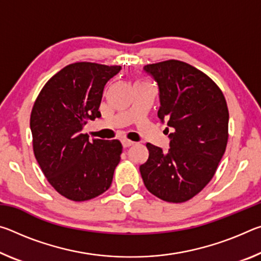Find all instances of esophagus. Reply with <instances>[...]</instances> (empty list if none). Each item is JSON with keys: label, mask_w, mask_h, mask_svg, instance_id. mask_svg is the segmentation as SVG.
Wrapping results in <instances>:
<instances>
[{"label": "esophagus", "mask_w": 261, "mask_h": 261, "mask_svg": "<svg viewBox=\"0 0 261 261\" xmlns=\"http://www.w3.org/2000/svg\"><path fill=\"white\" fill-rule=\"evenodd\" d=\"M122 145H123V147L126 148V147L132 146V145H135V141H131V140H127V139H123L122 140Z\"/></svg>", "instance_id": "1"}]
</instances>
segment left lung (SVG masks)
<instances>
[{
	"label": "left lung",
	"instance_id": "left-lung-1",
	"mask_svg": "<svg viewBox=\"0 0 261 261\" xmlns=\"http://www.w3.org/2000/svg\"><path fill=\"white\" fill-rule=\"evenodd\" d=\"M144 70L158 83V116L173 132L168 152L146 144L149 155L139 167L141 177L148 191L160 199L188 201L213 178L226 152V99L207 74L185 62L168 60L145 65Z\"/></svg>",
	"mask_w": 261,
	"mask_h": 261
}]
</instances>
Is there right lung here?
I'll return each mask as SVG.
<instances>
[{"mask_svg": "<svg viewBox=\"0 0 261 261\" xmlns=\"http://www.w3.org/2000/svg\"><path fill=\"white\" fill-rule=\"evenodd\" d=\"M120 65L92 62L69 64L42 87L31 113L33 152L47 180L73 201L107 191L121 160L120 140H88L82 134L88 120L101 117L106 84Z\"/></svg>", "mask_w": 261, "mask_h": 261, "instance_id": "1", "label": "right lung"}]
</instances>
